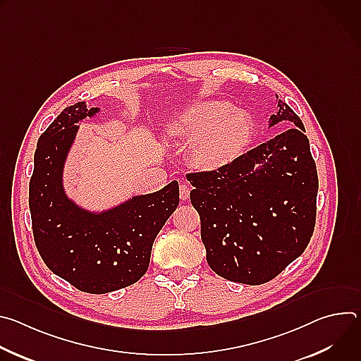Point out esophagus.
Masks as SVG:
<instances>
[{
  "label": "esophagus",
  "mask_w": 361,
  "mask_h": 361,
  "mask_svg": "<svg viewBox=\"0 0 361 361\" xmlns=\"http://www.w3.org/2000/svg\"><path fill=\"white\" fill-rule=\"evenodd\" d=\"M190 191H191V188H190L187 184H180V198H181L183 201H184V200H188Z\"/></svg>",
  "instance_id": "obj_1"
}]
</instances>
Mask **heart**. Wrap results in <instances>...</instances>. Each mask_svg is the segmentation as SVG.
I'll return each instance as SVG.
<instances>
[{
    "instance_id": "1",
    "label": "heart",
    "mask_w": 361,
    "mask_h": 361,
    "mask_svg": "<svg viewBox=\"0 0 361 361\" xmlns=\"http://www.w3.org/2000/svg\"><path fill=\"white\" fill-rule=\"evenodd\" d=\"M173 137L191 141L190 163L204 171H217L238 159L250 144L254 126L248 114L231 110L226 101H201L183 111L170 126Z\"/></svg>"
}]
</instances>
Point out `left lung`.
I'll use <instances>...</instances> for the list:
<instances>
[{
    "mask_svg": "<svg viewBox=\"0 0 361 361\" xmlns=\"http://www.w3.org/2000/svg\"><path fill=\"white\" fill-rule=\"evenodd\" d=\"M283 133L217 171L188 173L212 270L259 286L302 254L316 226L319 177L300 117L279 99Z\"/></svg>",
    "mask_w": 361,
    "mask_h": 361,
    "instance_id": "1",
    "label": "left lung"
}]
</instances>
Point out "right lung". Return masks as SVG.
Listing matches in <instances>:
<instances>
[{
  "label": "right lung",
  "mask_w": 361,
  "mask_h": 361,
  "mask_svg": "<svg viewBox=\"0 0 361 361\" xmlns=\"http://www.w3.org/2000/svg\"><path fill=\"white\" fill-rule=\"evenodd\" d=\"M98 109L67 107L39 135L30 180V212L37 250L47 267L75 288L104 294L137 283L147 271L152 243L177 209L178 183L137 195L104 213L68 200L63 167L80 120Z\"/></svg>",
  "instance_id": "add662e5"
}]
</instances>
